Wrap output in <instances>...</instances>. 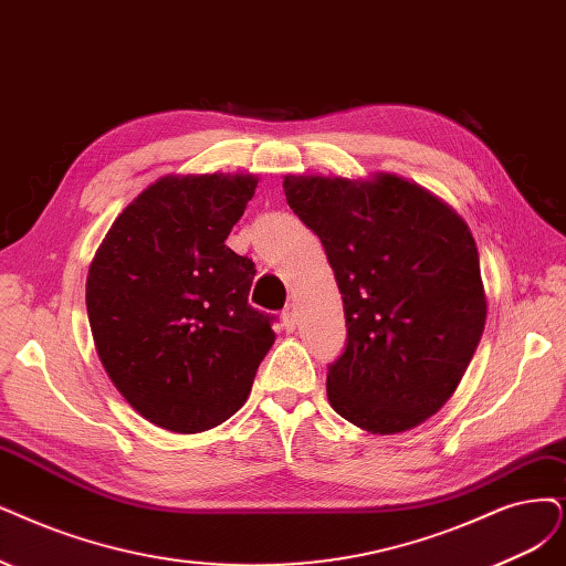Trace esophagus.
Wrapping results in <instances>:
<instances>
[{
  "label": "esophagus",
  "instance_id": "34e87169",
  "mask_svg": "<svg viewBox=\"0 0 566 566\" xmlns=\"http://www.w3.org/2000/svg\"><path fill=\"white\" fill-rule=\"evenodd\" d=\"M296 324H298L296 305H286V307L282 310V326L291 333V331H296Z\"/></svg>",
  "mask_w": 566,
  "mask_h": 566
}]
</instances>
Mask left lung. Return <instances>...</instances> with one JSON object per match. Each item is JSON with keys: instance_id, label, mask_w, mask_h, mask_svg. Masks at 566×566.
<instances>
[{"instance_id": "obj_1", "label": "left lung", "mask_w": 566, "mask_h": 566, "mask_svg": "<svg viewBox=\"0 0 566 566\" xmlns=\"http://www.w3.org/2000/svg\"><path fill=\"white\" fill-rule=\"evenodd\" d=\"M282 186L343 294L347 347L328 366L331 408L370 433L422 424L462 382L488 319L467 221L389 172L286 175Z\"/></svg>"}]
</instances>
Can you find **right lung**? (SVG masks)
Returning a JSON list of instances; mask_svg holds the SVG:
<instances>
[{"instance_id":"add662e5","label":"right lung","mask_w":566,"mask_h":566,"mask_svg":"<svg viewBox=\"0 0 566 566\" xmlns=\"http://www.w3.org/2000/svg\"><path fill=\"white\" fill-rule=\"evenodd\" d=\"M256 175H167L112 223L86 280L97 357L144 420L200 433L235 415L275 343L249 305L254 261L226 247Z\"/></svg>"}]
</instances>
